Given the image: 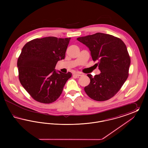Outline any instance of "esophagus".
I'll list each match as a JSON object with an SVG mask.
<instances>
[{
    "instance_id": "1",
    "label": "esophagus",
    "mask_w": 148,
    "mask_h": 148,
    "mask_svg": "<svg viewBox=\"0 0 148 148\" xmlns=\"http://www.w3.org/2000/svg\"><path fill=\"white\" fill-rule=\"evenodd\" d=\"M74 75H75V76H77V77H82V76H83V73H75V74H74Z\"/></svg>"
}]
</instances>
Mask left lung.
Instances as JSON below:
<instances>
[{
  "instance_id": "1",
  "label": "left lung",
  "mask_w": 148,
  "mask_h": 148,
  "mask_svg": "<svg viewBox=\"0 0 148 148\" xmlns=\"http://www.w3.org/2000/svg\"><path fill=\"white\" fill-rule=\"evenodd\" d=\"M90 51L92 60L101 73L90 78L84 88L86 94L97 101L112 98L120 89L128 77L130 58L127 47L120 39L101 33L77 38Z\"/></svg>"
}]
</instances>
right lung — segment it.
Segmentation results:
<instances>
[{"label": "right lung", "mask_w": 148, "mask_h": 148, "mask_svg": "<svg viewBox=\"0 0 148 148\" xmlns=\"http://www.w3.org/2000/svg\"><path fill=\"white\" fill-rule=\"evenodd\" d=\"M71 38L48 36L25 44L18 58L19 79L23 88L36 101L49 104L63 92L71 72L56 71L59 60L65 58Z\"/></svg>", "instance_id": "obj_1"}]
</instances>
